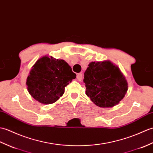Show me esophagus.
<instances>
[{
	"label": "esophagus",
	"mask_w": 153,
	"mask_h": 153,
	"mask_svg": "<svg viewBox=\"0 0 153 153\" xmlns=\"http://www.w3.org/2000/svg\"><path fill=\"white\" fill-rule=\"evenodd\" d=\"M76 78H77L78 80H79V81H80L81 80H82V73H77L76 74Z\"/></svg>",
	"instance_id": "34e87169"
}]
</instances>
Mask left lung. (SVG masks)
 <instances>
[{
  "label": "left lung",
  "instance_id": "8db88e82",
  "mask_svg": "<svg viewBox=\"0 0 153 153\" xmlns=\"http://www.w3.org/2000/svg\"><path fill=\"white\" fill-rule=\"evenodd\" d=\"M86 94L97 106L112 107L123 99L128 83L118 67L109 61L91 62L84 73Z\"/></svg>",
  "mask_w": 153,
  "mask_h": 153
}]
</instances>
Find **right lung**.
I'll use <instances>...</instances> for the list:
<instances>
[{"instance_id":"obj_1","label":"right lung","mask_w":153,"mask_h":153,"mask_svg":"<svg viewBox=\"0 0 153 153\" xmlns=\"http://www.w3.org/2000/svg\"><path fill=\"white\" fill-rule=\"evenodd\" d=\"M75 78L76 74L65 61L44 56L33 66L26 84L34 99L51 104L63 96L65 87Z\"/></svg>"}]
</instances>
